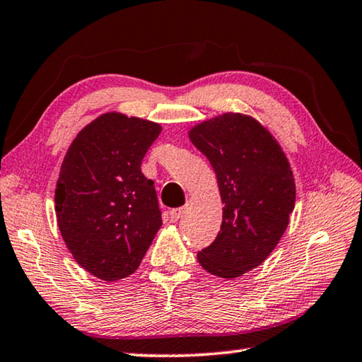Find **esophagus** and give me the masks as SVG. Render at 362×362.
I'll return each mask as SVG.
<instances>
[{"mask_svg": "<svg viewBox=\"0 0 362 362\" xmlns=\"http://www.w3.org/2000/svg\"><path fill=\"white\" fill-rule=\"evenodd\" d=\"M182 214H183V207H177V209L170 211V212H169L170 222H177V220H179V218L182 217Z\"/></svg>", "mask_w": 362, "mask_h": 362, "instance_id": "1", "label": "esophagus"}]
</instances>
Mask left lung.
I'll return each instance as SVG.
<instances>
[{
  "instance_id": "left-lung-1",
  "label": "left lung",
  "mask_w": 362,
  "mask_h": 362,
  "mask_svg": "<svg viewBox=\"0 0 362 362\" xmlns=\"http://www.w3.org/2000/svg\"><path fill=\"white\" fill-rule=\"evenodd\" d=\"M189 139L216 170L225 204L218 235L198 262L216 276L238 278L263 263L289 225L296 204L289 161L272 134L241 113L201 122Z\"/></svg>"
}]
</instances>
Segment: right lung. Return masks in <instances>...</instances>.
Segmentation results:
<instances>
[{
    "label": "right lung",
    "instance_id": "obj_1",
    "mask_svg": "<svg viewBox=\"0 0 362 362\" xmlns=\"http://www.w3.org/2000/svg\"><path fill=\"white\" fill-rule=\"evenodd\" d=\"M159 132L156 122L107 113L65 155L56 188L60 235L78 265L103 281L136 272L163 223L155 182L140 169Z\"/></svg>",
    "mask_w": 362,
    "mask_h": 362
}]
</instances>
